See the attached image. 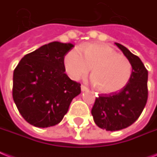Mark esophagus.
<instances>
[{
    "label": "esophagus",
    "instance_id": "esophagus-1",
    "mask_svg": "<svg viewBox=\"0 0 157 157\" xmlns=\"http://www.w3.org/2000/svg\"><path fill=\"white\" fill-rule=\"evenodd\" d=\"M81 91L82 92H85V91H88V88L86 87V86H85V85H81Z\"/></svg>",
    "mask_w": 157,
    "mask_h": 157
}]
</instances>
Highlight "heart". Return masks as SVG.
I'll return each instance as SVG.
<instances>
[{"label":"heart","instance_id":"obj_1","mask_svg":"<svg viewBox=\"0 0 157 157\" xmlns=\"http://www.w3.org/2000/svg\"><path fill=\"white\" fill-rule=\"evenodd\" d=\"M64 67L71 78L78 80L90 72L92 81L101 94H112L128 84L132 64L126 56L105 44L88 43L70 51L64 58Z\"/></svg>","mask_w":157,"mask_h":157}]
</instances>
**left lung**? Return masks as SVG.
Masks as SVG:
<instances>
[{"mask_svg":"<svg viewBox=\"0 0 157 157\" xmlns=\"http://www.w3.org/2000/svg\"><path fill=\"white\" fill-rule=\"evenodd\" d=\"M115 44L132 63V78L118 93L99 95L91 110L97 126L110 132L133 124L144 109L148 95V73L141 59L120 43Z\"/></svg>","mask_w":157,"mask_h":157,"instance_id":"obj_1","label":"left lung"}]
</instances>
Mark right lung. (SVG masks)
<instances>
[{
  "mask_svg": "<svg viewBox=\"0 0 157 157\" xmlns=\"http://www.w3.org/2000/svg\"><path fill=\"white\" fill-rule=\"evenodd\" d=\"M72 43L52 42L25 55L13 71V98L27 123L49 127L60 123L81 84L67 76L64 56Z\"/></svg>",
  "mask_w": 157,
  "mask_h": 157,
  "instance_id": "obj_1",
  "label": "right lung"
}]
</instances>
